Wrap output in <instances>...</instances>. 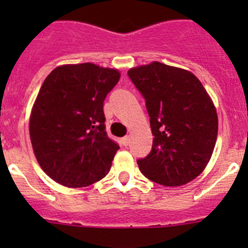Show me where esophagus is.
Returning <instances> with one entry per match:
<instances>
[{
  "label": "esophagus",
  "instance_id": "1",
  "mask_svg": "<svg viewBox=\"0 0 248 248\" xmlns=\"http://www.w3.org/2000/svg\"><path fill=\"white\" fill-rule=\"evenodd\" d=\"M129 143H130V139H129V137H124L122 139V145L123 146H128Z\"/></svg>",
  "mask_w": 248,
  "mask_h": 248
}]
</instances>
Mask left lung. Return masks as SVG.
<instances>
[{
  "label": "left lung",
  "mask_w": 248,
  "mask_h": 248,
  "mask_svg": "<svg viewBox=\"0 0 248 248\" xmlns=\"http://www.w3.org/2000/svg\"><path fill=\"white\" fill-rule=\"evenodd\" d=\"M128 76L145 99L154 135L148 156L138 160L140 171L164 186L190 183L206 168L217 138L209 94L192 73L159 62L131 68Z\"/></svg>",
  "instance_id": "obj_1"
}]
</instances>
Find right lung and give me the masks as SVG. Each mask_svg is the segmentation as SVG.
Wrapping results in <instances>:
<instances>
[{
    "label": "right lung",
    "instance_id": "1",
    "mask_svg": "<svg viewBox=\"0 0 248 248\" xmlns=\"http://www.w3.org/2000/svg\"><path fill=\"white\" fill-rule=\"evenodd\" d=\"M120 78L93 63L57 67L43 82L30 137L43 171L61 185L83 187L110 170L119 149L105 131L104 100Z\"/></svg>",
    "mask_w": 248,
    "mask_h": 248
}]
</instances>
